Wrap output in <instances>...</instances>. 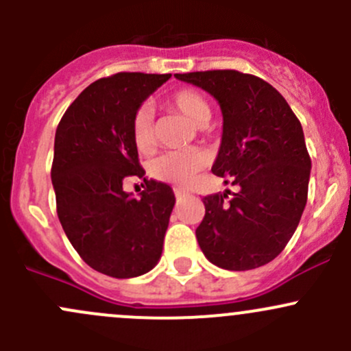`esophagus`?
<instances>
[{
  "label": "esophagus",
  "mask_w": 351,
  "mask_h": 351,
  "mask_svg": "<svg viewBox=\"0 0 351 351\" xmlns=\"http://www.w3.org/2000/svg\"><path fill=\"white\" fill-rule=\"evenodd\" d=\"M173 192H175L176 198H183V197L189 195V192H186V190H183V189H173Z\"/></svg>",
  "instance_id": "obj_1"
}]
</instances>
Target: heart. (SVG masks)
Returning <instances> with one entry per match:
<instances>
[{"label":"heart","instance_id":"obj_1","mask_svg":"<svg viewBox=\"0 0 351 351\" xmlns=\"http://www.w3.org/2000/svg\"><path fill=\"white\" fill-rule=\"evenodd\" d=\"M168 105L195 127H205L212 117L210 105L205 100L204 95L190 88L175 91L169 97ZM130 132H132V141L139 153L146 154L153 151L154 129L149 108L141 107L134 113ZM205 165H207V158L202 151H175V153H166L156 158L151 162L149 173L151 176L161 182L189 183Z\"/></svg>","mask_w":351,"mask_h":351}]
</instances>
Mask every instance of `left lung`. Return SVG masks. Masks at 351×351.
Masks as SVG:
<instances>
[{
    "instance_id": "8db88e82",
    "label": "left lung",
    "mask_w": 351,
    "mask_h": 351,
    "mask_svg": "<svg viewBox=\"0 0 351 351\" xmlns=\"http://www.w3.org/2000/svg\"><path fill=\"white\" fill-rule=\"evenodd\" d=\"M175 76L221 105L222 141L212 173L239 189L204 197L195 231L200 250L224 270L263 267L284 251L306 207L311 158L302 125L285 98L253 74L217 69Z\"/></svg>"
}]
</instances>
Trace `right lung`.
I'll return each instance as SVG.
<instances>
[{"label": "right lung", "mask_w": 351, "mask_h": 351, "mask_svg": "<svg viewBox=\"0 0 351 351\" xmlns=\"http://www.w3.org/2000/svg\"><path fill=\"white\" fill-rule=\"evenodd\" d=\"M169 77H101L81 91L56 130L51 176L59 221L84 263L108 277H139L161 258L175 193L144 178L130 127L143 101ZM129 176L145 180L141 199L123 192Z\"/></svg>", "instance_id": "1"}]
</instances>
